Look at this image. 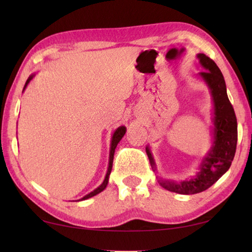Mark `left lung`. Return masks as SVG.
I'll return each instance as SVG.
<instances>
[{"instance_id":"1","label":"left lung","mask_w":252,"mask_h":252,"mask_svg":"<svg viewBox=\"0 0 252 252\" xmlns=\"http://www.w3.org/2000/svg\"><path fill=\"white\" fill-rule=\"evenodd\" d=\"M197 58L200 64L206 70L198 73V76L207 84L213 104L212 144L207 155L202 158L199 170L193 177L179 181L160 178L161 187L180 194L202 192L218 181L231 165L238 140L237 118L228 99L223 75L218 65L207 55L199 53ZM146 151L153 171H156V161L149 146L146 148Z\"/></svg>"}]
</instances>
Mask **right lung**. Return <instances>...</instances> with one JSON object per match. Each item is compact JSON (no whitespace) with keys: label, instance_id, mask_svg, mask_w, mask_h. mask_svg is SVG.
Wrapping results in <instances>:
<instances>
[{"label":"right lung","instance_id":"add662e5","mask_svg":"<svg viewBox=\"0 0 252 252\" xmlns=\"http://www.w3.org/2000/svg\"><path fill=\"white\" fill-rule=\"evenodd\" d=\"M34 76H35V74H31L29 76V79L27 80V82H25V85H24V89L23 91L27 89L28 84L30 83V81H31ZM126 126H119L118 129L113 132L112 134V139H111V144H110V155H109V165H108V171H106V174H105V178L103 182L101 183V185L96 188V189H94L92 191V192L88 193L87 195H84L83 198H81L79 200H76V201H82V200H87L89 198H92L94 197V195H96L97 193H100L101 191H103L106 186H108L109 183V177H110V173H111V170H112V164H113V157H114V151H116V148L118 146V143L121 141V139L123 138V135L126 134Z\"/></svg>","mask_w":252,"mask_h":252}]
</instances>
